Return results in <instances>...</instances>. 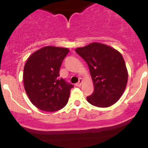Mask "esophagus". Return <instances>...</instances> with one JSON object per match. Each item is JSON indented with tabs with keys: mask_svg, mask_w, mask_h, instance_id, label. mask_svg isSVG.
I'll return each instance as SVG.
<instances>
[{
	"mask_svg": "<svg viewBox=\"0 0 148 148\" xmlns=\"http://www.w3.org/2000/svg\"><path fill=\"white\" fill-rule=\"evenodd\" d=\"M82 84V79H80L79 81V82H77L75 85L77 86H81Z\"/></svg>",
	"mask_w": 148,
	"mask_h": 148,
	"instance_id": "obj_1",
	"label": "esophagus"
}]
</instances>
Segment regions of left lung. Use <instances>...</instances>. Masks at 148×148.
I'll return each mask as SVG.
<instances>
[{
  "label": "left lung",
  "mask_w": 148,
  "mask_h": 148,
  "mask_svg": "<svg viewBox=\"0 0 148 148\" xmlns=\"http://www.w3.org/2000/svg\"><path fill=\"white\" fill-rule=\"evenodd\" d=\"M76 52L86 62L94 92L86 99L94 106L107 107L119 100L127 83L128 74L122 54L110 46L92 43Z\"/></svg>",
  "instance_id": "obj_1"
}]
</instances>
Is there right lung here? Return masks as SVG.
Here are the masks:
<instances>
[{
    "mask_svg": "<svg viewBox=\"0 0 148 148\" xmlns=\"http://www.w3.org/2000/svg\"><path fill=\"white\" fill-rule=\"evenodd\" d=\"M69 50L45 46L34 52L23 69V83L30 101L39 110L56 112L65 107L74 85L59 77L62 62Z\"/></svg>",
    "mask_w": 148,
    "mask_h": 148,
    "instance_id": "1",
    "label": "right lung"
}]
</instances>
